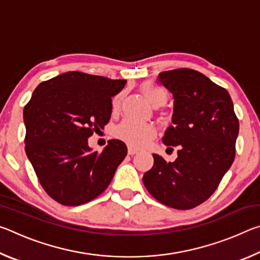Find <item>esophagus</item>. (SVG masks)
I'll use <instances>...</instances> for the list:
<instances>
[{
    "label": "esophagus",
    "mask_w": 260,
    "mask_h": 260,
    "mask_svg": "<svg viewBox=\"0 0 260 260\" xmlns=\"http://www.w3.org/2000/svg\"><path fill=\"white\" fill-rule=\"evenodd\" d=\"M138 152H139L138 149H135L133 147H128V155L133 156V155H135V153H138Z\"/></svg>",
    "instance_id": "34e87169"
}]
</instances>
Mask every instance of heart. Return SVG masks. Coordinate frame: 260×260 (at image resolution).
Returning <instances> with one entry per match:
<instances>
[{
    "mask_svg": "<svg viewBox=\"0 0 260 260\" xmlns=\"http://www.w3.org/2000/svg\"><path fill=\"white\" fill-rule=\"evenodd\" d=\"M143 95L148 99L153 107H162L167 102L169 94L159 86L152 82H144L141 86ZM120 103V95H118L113 100V108L118 109ZM114 135L124 142L128 143L133 147H144L155 138L156 128L155 126L148 122H141L133 119H124L114 129Z\"/></svg>",
    "mask_w": 260,
    "mask_h": 260,
    "instance_id": "obj_1",
    "label": "heart"
}]
</instances>
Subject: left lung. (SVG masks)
Instances as JSON below:
<instances>
[{"label": "left lung", "mask_w": 260, "mask_h": 260, "mask_svg": "<svg viewBox=\"0 0 260 260\" xmlns=\"http://www.w3.org/2000/svg\"><path fill=\"white\" fill-rule=\"evenodd\" d=\"M158 81L174 99L162 143L178 147V158L167 162L153 153L143 184L161 204L189 210L212 195L234 161L239 119L228 91L203 73L177 69L160 72Z\"/></svg>", "instance_id": "8db88e82"}]
</instances>
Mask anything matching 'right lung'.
<instances>
[{
  "label": "right lung",
  "instance_id": "right-lung-1",
  "mask_svg": "<svg viewBox=\"0 0 260 260\" xmlns=\"http://www.w3.org/2000/svg\"><path fill=\"white\" fill-rule=\"evenodd\" d=\"M126 80L67 72L43 81L24 108L25 151L42 188L68 206L88 203L111 182L127 155L126 144L110 140L93 151L88 138L107 125L111 98Z\"/></svg>",
  "mask_w": 260,
  "mask_h": 260
}]
</instances>
